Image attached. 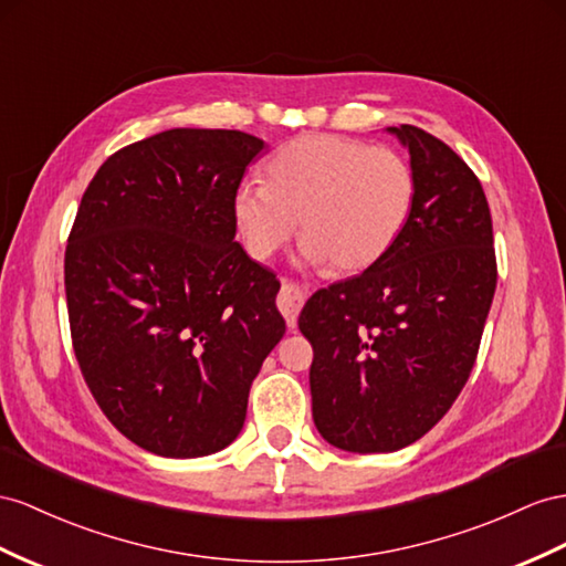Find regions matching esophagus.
<instances>
[{
  "label": "esophagus",
  "instance_id": "34e87169",
  "mask_svg": "<svg viewBox=\"0 0 566 566\" xmlns=\"http://www.w3.org/2000/svg\"><path fill=\"white\" fill-rule=\"evenodd\" d=\"M303 306V292L292 284V282H284L280 289V296H277V308L284 315V321L289 327H296L298 321V313Z\"/></svg>",
  "mask_w": 566,
  "mask_h": 566
}]
</instances>
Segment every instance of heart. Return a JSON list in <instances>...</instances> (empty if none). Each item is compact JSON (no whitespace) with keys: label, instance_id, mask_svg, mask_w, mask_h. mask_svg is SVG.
<instances>
[{"label":"heart","instance_id":"obj_1","mask_svg":"<svg viewBox=\"0 0 566 566\" xmlns=\"http://www.w3.org/2000/svg\"><path fill=\"white\" fill-rule=\"evenodd\" d=\"M416 200V174L389 145L306 134L270 159L268 181H243L231 212L243 249L268 260L294 237L311 265L358 272L392 249Z\"/></svg>","mask_w":566,"mask_h":566}]
</instances>
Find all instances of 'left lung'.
Instances as JSON below:
<instances>
[{"mask_svg":"<svg viewBox=\"0 0 566 566\" xmlns=\"http://www.w3.org/2000/svg\"><path fill=\"white\" fill-rule=\"evenodd\" d=\"M416 200L378 263L315 292L298 315L313 346V421L346 452H397L452 409L497 286L492 217L471 167L411 124Z\"/></svg>","mask_w":566,"mask_h":566,"instance_id":"left-lung-1","label":"left lung"}]
</instances>
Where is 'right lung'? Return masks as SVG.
I'll list each match as a JSON object with an SVG mask.
<instances>
[{"label":"right lung","mask_w":566,"mask_h":566,"mask_svg":"<svg viewBox=\"0 0 566 566\" xmlns=\"http://www.w3.org/2000/svg\"><path fill=\"white\" fill-rule=\"evenodd\" d=\"M268 145L169 128L105 159L64 255L71 342L124 438L191 459L237 440L249 392L284 337L277 274L234 241L231 200Z\"/></svg>","instance_id":"1"}]
</instances>
